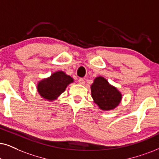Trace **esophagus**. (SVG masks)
<instances>
[{
	"label": "esophagus",
	"instance_id": "esophagus-1",
	"mask_svg": "<svg viewBox=\"0 0 159 159\" xmlns=\"http://www.w3.org/2000/svg\"><path fill=\"white\" fill-rule=\"evenodd\" d=\"M78 83H79L80 84H81V85H84L85 84V81H84V78H79V80H78Z\"/></svg>",
	"mask_w": 159,
	"mask_h": 159
}]
</instances>
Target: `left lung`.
Listing matches in <instances>:
<instances>
[{
  "instance_id": "1",
  "label": "left lung",
  "mask_w": 159,
  "mask_h": 159,
  "mask_svg": "<svg viewBox=\"0 0 159 159\" xmlns=\"http://www.w3.org/2000/svg\"><path fill=\"white\" fill-rule=\"evenodd\" d=\"M91 94L94 103L103 111H110L117 107L122 95L115 86L108 83L103 76H98L91 85Z\"/></svg>"
}]
</instances>
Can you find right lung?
I'll return each instance as SVG.
<instances>
[{"instance_id": "right-lung-1", "label": "right lung", "mask_w": 159, "mask_h": 159, "mask_svg": "<svg viewBox=\"0 0 159 159\" xmlns=\"http://www.w3.org/2000/svg\"><path fill=\"white\" fill-rule=\"evenodd\" d=\"M74 79L65 72L56 71L49 77L40 80L37 83V92L42 98L48 101H53L65 91Z\"/></svg>"}]
</instances>
